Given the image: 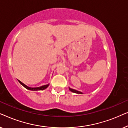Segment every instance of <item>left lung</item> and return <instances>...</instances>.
<instances>
[{"label":"left lung","instance_id":"obj_1","mask_svg":"<svg viewBox=\"0 0 128 128\" xmlns=\"http://www.w3.org/2000/svg\"><path fill=\"white\" fill-rule=\"evenodd\" d=\"M69 90H70L71 92H75V93H78V94H82V92H78V91L75 90H74V89L70 88H69Z\"/></svg>","mask_w":128,"mask_h":128}]
</instances>
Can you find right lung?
Listing matches in <instances>:
<instances>
[{
    "label": "right lung",
    "instance_id": "1",
    "mask_svg": "<svg viewBox=\"0 0 128 128\" xmlns=\"http://www.w3.org/2000/svg\"><path fill=\"white\" fill-rule=\"evenodd\" d=\"M19 83H20L21 84L22 86H23L26 88L27 89H28L30 90H44V89L46 88L47 87H48L49 84H46V85H44V86H41L40 87H35V88H31V87H29L26 86V84H24V83H22V82H21L20 80H18Z\"/></svg>",
    "mask_w": 128,
    "mask_h": 128
}]
</instances>
